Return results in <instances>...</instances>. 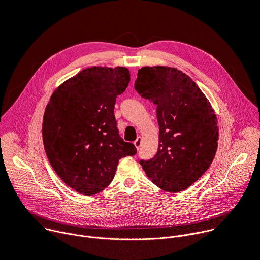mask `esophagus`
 Listing matches in <instances>:
<instances>
[{
	"label": "esophagus",
	"instance_id": "esophagus-1",
	"mask_svg": "<svg viewBox=\"0 0 260 260\" xmlns=\"http://www.w3.org/2000/svg\"><path fill=\"white\" fill-rule=\"evenodd\" d=\"M134 145H135V147L137 148V149H139V147H140V145H141V137H137V139L134 141Z\"/></svg>",
	"mask_w": 260,
	"mask_h": 260
}]
</instances>
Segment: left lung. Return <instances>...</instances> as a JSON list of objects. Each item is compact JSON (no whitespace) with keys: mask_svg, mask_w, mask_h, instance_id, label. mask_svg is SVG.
<instances>
[{"mask_svg":"<svg viewBox=\"0 0 260 260\" xmlns=\"http://www.w3.org/2000/svg\"><path fill=\"white\" fill-rule=\"evenodd\" d=\"M136 91L156 106V154L141 159L146 176L160 189L177 193L195 183L211 165L218 140L217 119L196 83L182 71L142 67Z\"/></svg>","mask_w":260,"mask_h":260,"instance_id":"1","label":"left lung"}]
</instances>
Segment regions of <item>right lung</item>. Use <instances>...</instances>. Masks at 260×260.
Segmentation results:
<instances>
[{
    "mask_svg": "<svg viewBox=\"0 0 260 260\" xmlns=\"http://www.w3.org/2000/svg\"><path fill=\"white\" fill-rule=\"evenodd\" d=\"M129 81L125 67L87 68L63 82L47 105V156L62 181L78 193L103 191L113 181L119 159L137 152L120 137L114 115L116 99Z\"/></svg>",
    "mask_w": 260,
    "mask_h": 260,
    "instance_id": "add662e5",
    "label": "right lung"
}]
</instances>
